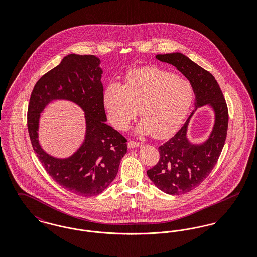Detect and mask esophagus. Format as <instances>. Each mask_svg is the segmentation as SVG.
I'll list each match as a JSON object with an SVG mask.
<instances>
[{"instance_id": "34e87169", "label": "esophagus", "mask_w": 257, "mask_h": 257, "mask_svg": "<svg viewBox=\"0 0 257 257\" xmlns=\"http://www.w3.org/2000/svg\"><path fill=\"white\" fill-rule=\"evenodd\" d=\"M140 147V144L137 143V142H134V141H129L128 142V147L129 148H135V147Z\"/></svg>"}]
</instances>
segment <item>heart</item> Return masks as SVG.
Here are the masks:
<instances>
[{
    "label": "heart",
    "instance_id": "obj_1",
    "mask_svg": "<svg viewBox=\"0 0 257 257\" xmlns=\"http://www.w3.org/2000/svg\"><path fill=\"white\" fill-rule=\"evenodd\" d=\"M193 99L194 89L187 80L153 66L131 71L125 86L111 83L104 94L108 116L114 127L126 129L140 109L143 120L136 132L153 133L158 139L167 138L179 128Z\"/></svg>",
    "mask_w": 257,
    "mask_h": 257
}]
</instances>
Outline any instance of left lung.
<instances>
[{
	"label": "left lung",
	"mask_w": 257,
	"mask_h": 257,
	"mask_svg": "<svg viewBox=\"0 0 257 257\" xmlns=\"http://www.w3.org/2000/svg\"><path fill=\"white\" fill-rule=\"evenodd\" d=\"M156 59L175 66L189 80L195 93V110L182 128L159 147V162L147 171L149 179L162 192L180 195L202 183L217 164L227 134L228 110L214 76L187 56L176 52L156 55ZM204 105L213 110L214 125L205 141L195 144L187 138V127L195 110Z\"/></svg>",
	"instance_id": "8db88e82"
}]
</instances>
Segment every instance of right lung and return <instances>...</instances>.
Here are the masks:
<instances>
[{"label":"right lung","instance_id":"obj_1","mask_svg":"<svg viewBox=\"0 0 257 257\" xmlns=\"http://www.w3.org/2000/svg\"><path fill=\"white\" fill-rule=\"evenodd\" d=\"M100 59L93 55L70 54L43 75L32 92L28 130L35 153L50 176L78 196H97L114 180L127 152V140L107 124ZM68 100L85 113L84 141L68 158L47 154L38 140L40 114L54 100Z\"/></svg>","mask_w":257,"mask_h":257}]
</instances>
